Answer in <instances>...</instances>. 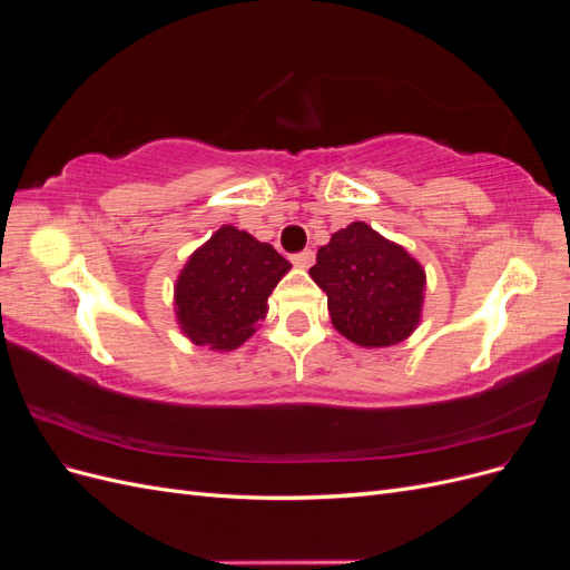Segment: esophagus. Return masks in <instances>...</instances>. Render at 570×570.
<instances>
[{"label": "esophagus", "instance_id": "34e87169", "mask_svg": "<svg viewBox=\"0 0 570 570\" xmlns=\"http://www.w3.org/2000/svg\"><path fill=\"white\" fill-rule=\"evenodd\" d=\"M292 264L299 266V268H308V266L314 264V252L312 249H304V252L292 254Z\"/></svg>", "mask_w": 570, "mask_h": 570}]
</instances>
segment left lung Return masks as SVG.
Masks as SVG:
<instances>
[{"label":"left lung","mask_w":570,"mask_h":570,"mask_svg":"<svg viewBox=\"0 0 570 570\" xmlns=\"http://www.w3.org/2000/svg\"><path fill=\"white\" fill-rule=\"evenodd\" d=\"M308 275L327 295L333 325L354 344L390 347L416 331L425 271L402 245L366 223L333 233Z\"/></svg>","instance_id":"8db88e82"}]
</instances>
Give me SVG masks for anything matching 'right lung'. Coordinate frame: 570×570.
Instances as JSON below:
<instances>
[{"mask_svg": "<svg viewBox=\"0 0 570 570\" xmlns=\"http://www.w3.org/2000/svg\"><path fill=\"white\" fill-rule=\"evenodd\" d=\"M287 271V258L268 243L233 226L218 228L176 281L180 331L202 347L237 350L266 318L268 295Z\"/></svg>", "mask_w": 570, "mask_h": 570, "instance_id": "right-lung-1", "label": "right lung"}]
</instances>
